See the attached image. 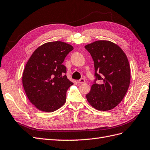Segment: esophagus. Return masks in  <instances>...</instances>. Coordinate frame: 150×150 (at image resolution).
Returning a JSON list of instances; mask_svg holds the SVG:
<instances>
[{
	"mask_svg": "<svg viewBox=\"0 0 150 150\" xmlns=\"http://www.w3.org/2000/svg\"><path fill=\"white\" fill-rule=\"evenodd\" d=\"M77 82H78V83H79V84H81V83H85V80L84 79H80L79 80H78Z\"/></svg>",
	"mask_w": 150,
	"mask_h": 150,
	"instance_id": "1",
	"label": "esophagus"
}]
</instances>
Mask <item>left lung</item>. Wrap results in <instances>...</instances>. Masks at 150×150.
<instances>
[{"mask_svg":"<svg viewBox=\"0 0 150 150\" xmlns=\"http://www.w3.org/2000/svg\"><path fill=\"white\" fill-rule=\"evenodd\" d=\"M85 48L94 62L96 78L87 99L97 110L112 109L122 101L129 86L131 71L126 55L118 45L106 40L96 41ZM97 79L100 80L99 84Z\"/></svg>","mask_w":150,"mask_h":150,"instance_id":"obj_1","label":"left lung"}]
</instances>
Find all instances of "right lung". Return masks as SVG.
<instances>
[{
	"label": "right lung",
	"mask_w": 150,
	"mask_h": 150,
	"mask_svg": "<svg viewBox=\"0 0 150 150\" xmlns=\"http://www.w3.org/2000/svg\"><path fill=\"white\" fill-rule=\"evenodd\" d=\"M73 50L66 42H48L38 47L28 61L23 87L29 101L40 110L51 112L65 103L67 90L74 83L67 79L63 62Z\"/></svg>",
	"instance_id": "add662e5"
}]
</instances>
